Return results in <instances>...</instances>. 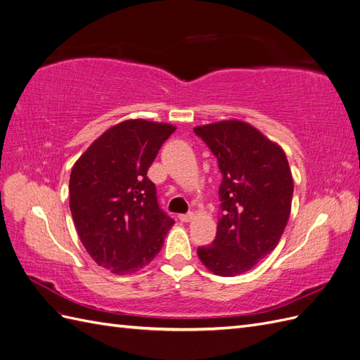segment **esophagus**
Here are the masks:
<instances>
[{"label": "esophagus", "mask_w": 360, "mask_h": 360, "mask_svg": "<svg viewBox=\"0 0 360 360\" xmlns=\"http://www.w3.org/2000/svg\"><path fill=\"white\" fill-rule=\"evenodd\" d=\"M193 219V213H186V214H180V221L181 222H191Z\"/></svg>", "instance_id": "1"}]
</instances>
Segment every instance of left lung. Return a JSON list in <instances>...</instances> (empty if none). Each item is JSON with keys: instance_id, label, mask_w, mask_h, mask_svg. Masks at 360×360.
<instances>
[{"instance_id": "left-lung-1", "label": "left lung", "mask_w": 360, "mask_h": 360, "mask_svg": "<svg viewBox=\"0 0 360 360\" xmlns=\"http://www.w3.org/2000/svg\"><path fill=\"white\" fill-rule=\"evenodd\" d=\"M193 132L222 172L216 238L198 248V257L214 275H242L276 248L287 226L294 189L287 156L240 120L197 126Z\"/></svg>"}]
</instances>
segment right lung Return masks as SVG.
Masks as SVG:
<instances>
[{
	"label": "right lung",
	"instance_id": "1",
	"mask_svg": "<svg viewBox=\"0 0 360 360\" xmlns=\"http://www.w3.org/2000/svg\"><path fill=\"white\" fill-rule=\"evenodd\" d=\"M172 124L126 120L103 132L72 168L70 212L84 248L115 275L135 274L163 246L174 221L147 171Z\"/></svg>",
	"mask_w": 360,
	"mask_h": 360
}]
</instances>
